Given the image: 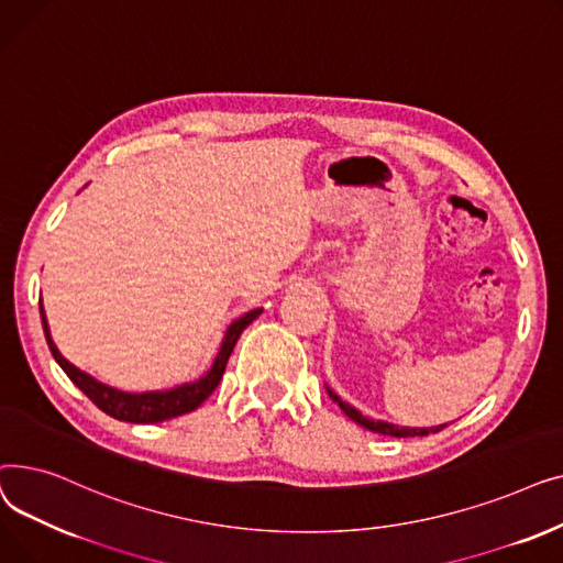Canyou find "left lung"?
<instances>
[{"mask_svg": "<svg viewBox=\"0 0 563 563\" xmlns=\"http://www.w3.org/2000/svg\"><path fill=\"white\" fill-rule=\"evenodd\" d=\"M329 390V395H331V399L333 401H338V406L344 410V416L349 418V420H353L356 424H361V427H365L367 431H374V433H380V435H393V438H410V435H429V433H438V431H442L445 429L448 424H440V427H429V429H410V427H397V424H390V422H380V420H369V418H365L361 410H356L353 408L351 404H346V401H342L331 388H327Z\"/></svg>", "mask_w": 563, "mask_h": 563, "instance_id": "left-lung-1", "label": "left lung"}]
</instances>
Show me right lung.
<instances>
[{
	"instance_id": "right-lung-1",
	"label": "right lung",
	"mask_w": 563,
	"mask_h": 563,
	"mask_svg": "<svg viewBox=\"0 0 563 563\" xmlns=\"http://www.w3.org/2000/svg\"><path fill=\"white\" fill-rule=\"evenodd\" d=\"M262 310H251L246 312L244 317L234 319L225 335H223V342H221V349L217 353V358L210 367V372H207L205 376H200L198 380L194 383H185V386H177L173 390H164V393H141V395H132V393H123V390H115V388H109L104 386V383L96 380L93 376H88L86 372L77 369L73 363H68L62 353H58L56 344L52 342V335H49V327H47V317H45V310H43V303H41V319H43V331H45V340H47V346L52 351L54 361L62 365V369L68 374V378L75 383V386L91 399L102 412H107V416L115 418V420H123V422H132V424H155V422H164V420H173V418H180L185 416V412H191L196 410L207 397H210L219 380L225 372V365H228V358L230 353L236 344V340H240L242 331L249 327V323L253 319H257Z\"/></svg>"
}]
</instances>
